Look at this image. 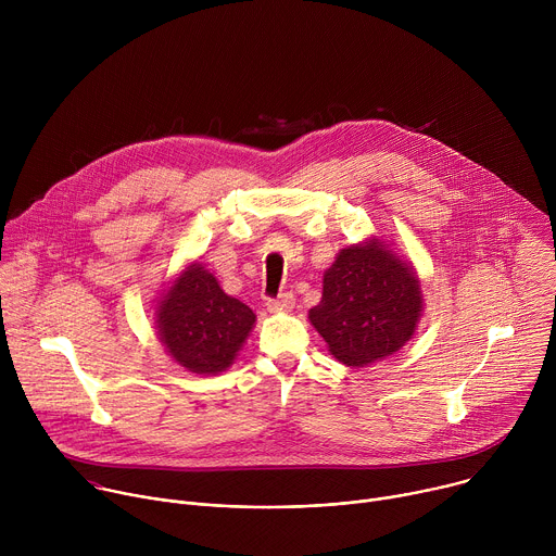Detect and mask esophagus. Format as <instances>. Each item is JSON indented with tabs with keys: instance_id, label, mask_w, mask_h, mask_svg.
<instances>
[{
	"instance_id": "34e87169",
	"label": "esophagus",
	"mask_w": 556,
	"mask_h": 556,
	"mask_svg": "<svg viewBox=\"0 0 556 556\" xmlns=\"http://www.w3.org/2000/svg\"><path fill=\"white\" fill-rule=\"evenodd\" d=\"M292 305H294V296H292L290 292H283V294H279L277 299H268V301H266V307H268L270 312H288Z\"/></svg>"
}]
</instances>
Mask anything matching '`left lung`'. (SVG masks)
<instances>
[{"label": "left lung", "instance_id": "1", "mask_svg": "<svg viewBox=\"0 0 556 556\" xmlns=\"http://www.w3.org/2000/svg\"><path fill=\"white\" fill-rule=\"evenodd\" d=\"M422 309L416 268L374 235L339 251L307 319L337 361L363 367L403 350Z\"/></svg>", "mask_w": 556, "mask_h": 556}]
</instances>
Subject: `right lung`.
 Masks as SVG:
<instances>
[{"mask_svg":"<svg viewBox=\"0 0 556 556\" xmlns=\"http://www.w3.org/2000/svg\"><path fill=\"white\" fill-rule=\"evenodd\" d=\"M155 330L174 363L191 374L226 371L255 328V312L228 296L213 273L191 262L155 303Z\"/></svg>","mask_w":556,"mask_h":556,"instance_id":"obj_1","label":"right lung"}]
</instances>
